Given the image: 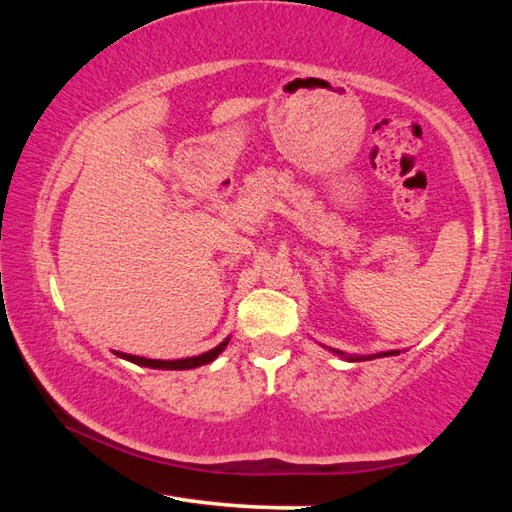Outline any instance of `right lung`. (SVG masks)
Listing matches in <instances>:
<instances>
[{
    "mask_svg": "<svg viewBox=\"0 0 512 512\" xmlns=\"http://www.w3.org/2000/svg\"><path fill=\"white\" fill-rule=\"evenodd\" d=\"M225 345H228V339H225L221 345H216L214 350L205 352V354H198V357H187V359H178V361H160V359H144V357H135V354H124V352H115L119 354L121 359L126 361H133L137 366H146V368H160V370H189V368H198V366H205V363L214 361L219 354L223 352Z\"/></svg>",
    "mask_w": 512,
    "mask_h": 512,
    "instance_id": "add662e5",
    "label": "right lung"
}]
</instances>
